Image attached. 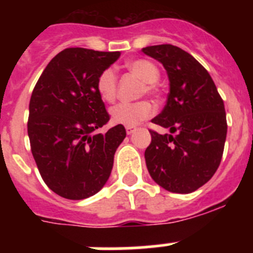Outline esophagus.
Instances as JSON below:
<instances>
[{
    "label": "esophagus",
    "instance_id": "esophagus-1",
    "mask_svg": "<svg viewBox=\"0 0 253 253\" xmlns=\"http://www.w3.org/2000/svg\"><path fill=\"white\" fill-rule=\"evenodd\" d=\"M125 129H126V133H128L129 135H130V134H133L134 131L137 130L138 128H137V126H134V125H129V126H126V128H125Z\"/></svg>",
    "mask_w": 253,
    "mask_h": 253
}]
</instances>
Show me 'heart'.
Wrapping results in <instances>:
<instances>
[{
	"label": "heart",
	"mask_w": 253,
	"mask_h": 253,
	"mask_svg": "<svg viewBox=\"0 0 253 253\" xmlns=\"http://www.w3.org/2000/svg\"><path fill=\"white\" fill-rule=\"evenodd\" d=\"M133 75L143 81L142 93H157V81L160 78V71L157 66L147 59H134L126 64ZM118 88V76L113 67L104 69L97 77L96 90L105 102H113L116 97ZM154 114V107L147 100L137 102H120L110 109V116L113 123L120 125H137L149 119Z\"/></svg>",
	"instance_id": "1"
}]
</instances>
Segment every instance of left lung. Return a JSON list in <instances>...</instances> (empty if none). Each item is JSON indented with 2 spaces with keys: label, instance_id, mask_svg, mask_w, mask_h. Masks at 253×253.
<instances>
[{
  "label": "left lung",
  "instance_id": "left-lung-1",
  "mask_svg": "<svg viewBox=\"0 0 253 253\" xmlns=\"http://www.w3.org/2000/svg\"><path fill=\"white\" fill-rule=\"evenodd\" d=\"M142 51L160 60L169 80L166 106L152 123L171 134L149 130L147 169L163 189L193 193L213 177L222 161L227 137L224 102L207 69L187 51L171 44Z\"/></svg>",
  "mask_w": 253,
  "mask_h": 253
}]
</instances>
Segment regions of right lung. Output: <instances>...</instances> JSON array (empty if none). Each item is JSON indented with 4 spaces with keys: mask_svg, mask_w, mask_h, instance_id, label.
<instances>
[{
    "mask_svg": "<svg viewBox=\"0 0 253 253\" xmlns=\"http://www.w3.org/2000/svg\"><path fill=\"white\" fill-rule=\"evenodd\" d=\"M119 57V51L64 49L49 62L31 93V153L46 186L62 198H90L110 176L126 131L119 124L93 134L110 120L96 82Z\"/></svg>",
    "mask_w": 253,
    "mask_h": 253,
    "instance_id": "right-lung-1",
    "label": "right lung"
}]
</instances>
